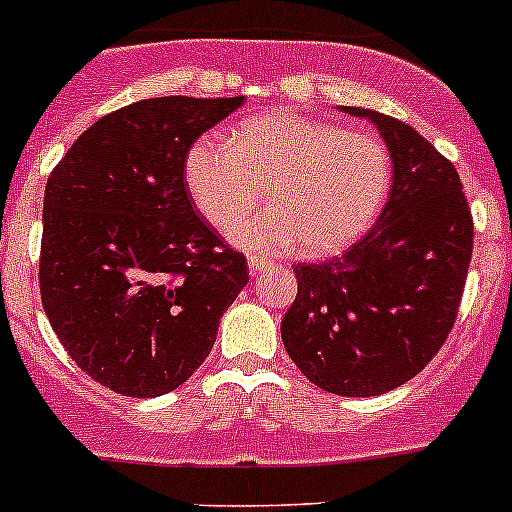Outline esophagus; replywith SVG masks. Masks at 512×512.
<instances>
[{"mask_svg": "<svg viewBox=\"0 0 512 512\" xmlns=\"http://www.w3.org/2000/svg\"><path fill=\"white\" fill-rule=\"evenodd\" d=\"M247 267H250L252 275H257V272H262L265 267H270V262L262 260V257H257V255H250L247 257Z\"/></svg>", "mask_w": 512, "mask_h": 512, "instance_id": "esophagus-1", "label": "esophagus"}]
</instances>
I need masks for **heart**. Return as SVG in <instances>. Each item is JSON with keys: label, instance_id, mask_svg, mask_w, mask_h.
Wrapping results in <instances>:
<instances>
[{"label": "heart", "instance_id": "obj_1", "mask_svg": "<svg viewBox=\"0 0 512 512\" xmlns=\"http://www.w3.org/2000/svg\"><path fill=\"white\" fill-rule=\"evenodd\" d=\"M185 180L215 227L245 218L265 185V213L230 230L237 245L332 255L374 223L389 193L391 158L376 136L275 108L247 118L232 138L200 136L185 156Z\"/></svg>", "mask_w": 512, "mask_h": 512}]
</instances>
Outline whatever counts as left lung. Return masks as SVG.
I'll use <instances>...</instances> for the list:
<instances>
[{
    "label": "left lung",
    "instance_id": "8db88e82",
    "mask_svg": "<svg viewBox=\"0 0 512 512\" xmlns=\"http://www.w3.org/2000/svg\"><path fill=\"white\" fill-rule=\"evenodd\" d=\"M374 121L394 160L379 220L347 252L294 265L282 319L289 359L339 396H379L414 379L456 324L473 252V218L448 158L399 118Z\"/></svg>",
    "mask_w": 512,
    "mask_h": 512
}]
</instances>
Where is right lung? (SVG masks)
<instances>
[{
	"mask_svg": "<svg viewBox=\"0 0 512 512\" xmlns=\"http://www.w3.org/2000/svg\"><path fill=\"white\" fill-rule=\"evenodd\" d=\"M245 98L160 96L86 128L46 180L39 287L51 329L106 389L153 399L195 374L250 270L195 215L185 156Z\"/></svg>",
	"mask_w": 512,
	"mask_h": 512,
	"instance_id": "obj_1",
	"label": "right lung"
}]
</instances>
